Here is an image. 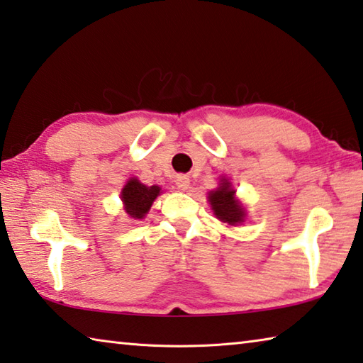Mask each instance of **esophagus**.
<instances>
[{
    "label": "esophagus",
    "mask_w": 363,
    "mask_h": 363,
    "mask_svg": "<svg viewBox=\"0 0 363 363\" xmlns=\"http://www.w3.org/2000/svg\"><path fill=\"white\" fill-rule=\"evenodd\" d=\"M174 182H176L177 189H181V190H187L189 186H190V179H189V176H186V174L176 176V181Z\"/></svg>",
    "instance_id": "1"
}]
</instances>
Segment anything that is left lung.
<instances>
[{
  "mask_svg": "<svg viewBox=\"0 0 363 363\" xmlns=\"http://www.w3.org/2000/svg\"><path fill=\"white\" fill-rule=\"evenodd\" d=\"M235 190L230 187V182L223 179L220 187L209 194V203L214 209L217 219L228 223V225H236L245 220V209H242L238 201L235 200Z\"/></svg>",
  "mask_w": 363,
  "mask_h": 363,
  "instance_id": "1",
  "label": "left lung"
}]
</instances>
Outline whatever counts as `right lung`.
I'll use <instances>...</instances> for the list:
<instances>
[{
	"mask_svg": "<svg viewBox=\"0 0 363 363\" xmlns=\"http://www.w3.org/2000/svg\"><path fill=\"white\" fill-rule=\"evenodd\" d=\"M159 194V186L147 187L138 179H130L122 190V201L131 219H143Z\"/></svg>",
	"mask_w": 363,
	"mask_h": 363,
	"instance_id": "1",
	"label": "right lung"
}]
</instances>
